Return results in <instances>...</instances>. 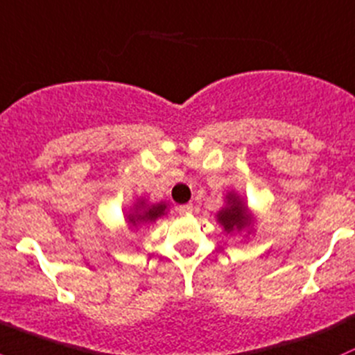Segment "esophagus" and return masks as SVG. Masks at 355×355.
Masks as SVG:
<instances>
[{
  "label": "esophagus",
  "instance_id": "34e87169",
  "mask_svg": "<svg viewBox=\"0 0 355 355\" xmlns=\"http://www.w3.org/2000/svg\"><path fill=\"white\" fill-rule=\"evenodd\" d=\"M178 211L181 213V215H188V213H191V211H193V205H191V203L181 205V207L178 208Z\"/></svg>",
  "mask_w": 355,
  "mask_h": 355
}]
</instances>
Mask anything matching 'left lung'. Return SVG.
I'll return each instance as SVG.
<instances>
[{
    "label": "left lung",
    "mask_w": 355,
    "mask_h": 355,
    "mask_svg": "<svg viewBox=\"0 0 355 355\" xmlns=\"http://www.w3.org/2000/svg\"><path fill=\"white\" fill-rule=\"evenodd\" d=\"M227 200H228V205L218 213V215H216V218H218V222L223 225L227 234H232V232L235 230L240 232L243 227L250 225L252 218L249 216V213H247V207L243 205V201L240 200L237 194L230 193L227 196Z\"/></svg>",
    "instance_id": "8db88e82"
}]
</instances>
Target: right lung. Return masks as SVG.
I'll list each match as a JSON object with an SVG mask.
<instances>
[{
    "mask_svg": "<svg viewBox=\"0 0 355 355\" xmlns=\"http://www.w3.org/2000/svg\"><path fill=\"white\" fill-rule=\"evenodd\" d=\"M140 207L143 208L142 212L138 211ZM164 213H166V205H164V203L152 205V207H146V201H140L139 207H137V211L128 215V223H130V227H137V225H140V223L154 222L155 218L162 216Z\"/></svg>",
    "mask_w": 355,
    "mask_h": 355,
    "instance_id": "1",
    "label": "right lung"
}]
</instances>
